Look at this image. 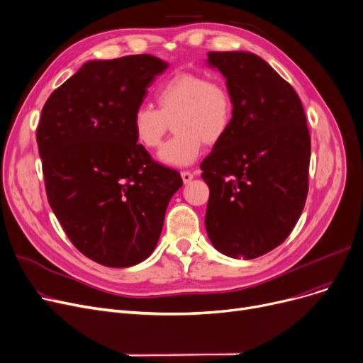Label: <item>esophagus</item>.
<instances>
[{"instance_id": "obj_1", "label": "esophagus", "mask_w": 363, "mask_h": 363, "mask_svg": "<svg viewBox=\"0 0 363 363\" xmlns=\"http://www.w3.org/2000/svg\"><path fill=\"white\" fill-rule=\"evenodd\" d=\"M181 178H182V181H184V184H188V182H191V181H193L194 175H193L191 172H186V170H184V172H181Z\"/></svg>"}]
</instances>
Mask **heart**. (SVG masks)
Listing matches in <instances>:
<instances>
[{"label":"heart","mask_w":363,"mask_h":363,"mask_svg":"<svg viewBox=\"0 0 363 363\" xmlns=\"http://www.w3.org/2000/svg\"><path fill=\"white\" fill-rule=\"evenodd\" d=\"M159 109L139 105L130 118V129L139 145L160 147L170 124L173 136L160 150L159 160L172 167L193 164L204 143L213 145L231 128L234 104L228 87L199 72H178L155 91Z\"/></svg>","instance_id":"obj_1"}]
</instances>
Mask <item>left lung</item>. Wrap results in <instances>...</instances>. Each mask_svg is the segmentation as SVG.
<instances>
[{
	"instance_id": "obj_1",
	"label": "left lung",
	"mask_w": 363,
	"mask_h": 363,
	"mask_svg": "<svg viewBox=\"0 0 363 363\" xmlns=\"http://www.w3.org/2000/svg\"><path fill=\"white\" fill-rule=\"evenodd\" d=\"M225 78L234 116L203 160L204 225L216 250L254 259L286 240L308 193L310 133L296 91L250 52H209Z\"/></svg>"
}]
</instances>
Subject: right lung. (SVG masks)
<instances>
[{"mask_svg":"<svg viewBox=\"0 0 363 363\" xmlns=\"http://www.w3.org/2000/svg\"><path fill=\"white\" fill-rule=\"evenodd\" d=\"M169 64L151 55L89 60L47 99L37 129L45 191L72 245L124 269L157 246L181 175L151 160L130 129Z\"/></svg>","mask_w":363,"mask_h":363,"instance_id":"1","label":"right lung"}]
</instances>
